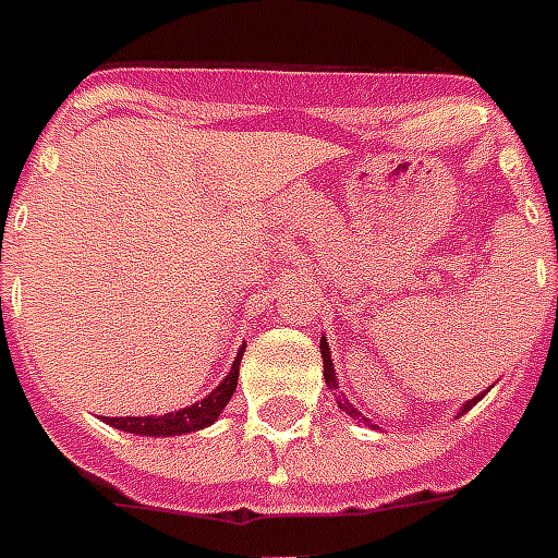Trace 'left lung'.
<instances>
[{
	"mask_svg": "<svg viewBox=\"0 0 558 558\" xmlns=\"http://www.w3.org/2000/svg\"><path fill=\"white\" fill-rule=\"evenodd\" d=\"M322 360H325V380H327V386H330V389H339V383H336V374H333V363H330V348H327V339H322ZM480 398H483V395H480ZM480 398H471V401L465 403V407H462V412H468L471 410V407H474V403L480 401ZM339 407H342V410L348 412V415H354V418H363V415H360V412L354 410V407H351V403H339ZM462 412H459V415H462ZM363 421H368V418H363Z\"/></svg>",
	"mask_w": 558,
	"mask_h": 558,
	"instance_id": "1",
	"label": "left lung"
}]
</instances>
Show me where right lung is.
<instances>
[{"mask_svg":"<svg viewBox=\"0 0 558 558\" xmlns=\"http://www.w3.org/2000/svg\"><path fill=\"white\" fill-rule=\"evenodd\" d=\"M240 360L242 351L233 360L231 372L225 377L207 398H202L193 407H184L178 412H166V415H143V418H105L110 427L125 433H137V436H184V433H195L210 427L213 421L219 418V412L228 407L231 395L236 392V377H240Z\"/></svg>","mask_w":558,"mask_h":558,"instance_id":"obj_1","label":"right lung"}]
</instances>
